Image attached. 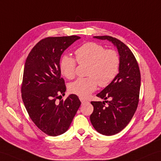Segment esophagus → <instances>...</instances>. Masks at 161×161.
Segmentation results:
<instances>
[{
  "mask_svg": "<svg viewBox=\"0 0 161 161\" xmlns=\"http://www.w3.org/2000/svg\"><path fill=\"white\" fill-rule=\"evenodd\" d=\"M80 99L81 102L82 103H85V102H87V100H86L85 99H83V98H80Z\"/></svg>",
  "mask_w": 161,
  "mask_h": 161,
  "instance_id": "obj_1",
  "label": "esophagus"
}]
</instances>
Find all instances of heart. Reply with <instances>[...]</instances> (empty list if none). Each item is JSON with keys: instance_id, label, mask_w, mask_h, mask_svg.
I'll list each match as a JSON object with an SVG mask.
<instances>
[{"instance_id": "1", "label": "heart", "mask_w": 161, "mask_h": 161, "mask_svg": "<svg viewBox=\"0 0 161 161\" xmlns=\"http://www.w3.org/2000/svg\"><path fill=\"white\" fill-rule=\"evenodd\" d=\"M75 59L64 55L59 62V70L67 79L75 75L77 62L80 64H88L87 76L79 78L69 85V91L81 98H86L97 87H106L112 83L119 71L120 58L117 51L106 49L102 44L89 42L75 51ZM76 60L75 61V59Z\"/></svg>"}]
</instances>
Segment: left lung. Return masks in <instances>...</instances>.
Masks as SVG:
<instances>
[{"mask_svg": "<svg viewBox=\"0 0 161 161\" xmlns=\"http://www.w3.org/2000/svg\"><path fill=\"white\" fill-rule=\"evenodd\" d=\"M94 38L110 41L117 47L120 56L119 73L110 84L97 95L109 100L91 102L94 107L90 117L92 126L99 133L111 136L124 129L135 113L139 101L141 73L132 52L121 41L109 36Z\"/></svg>", "mask_w": 161, "mask_h": 161, "instance_id": "8db88e82", "label": "left lung"}]
</instances>
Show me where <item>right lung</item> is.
I'll use <instances>...</instances> for the list:
<instances>
[{"label":"right lung","instance_id":"1","mask_svg":"<svg viewBox=\"0 0 161 161\" xmlns=\"http://www.w3.org/2000/svg\"><path fill=\"white\" fill-rule=\"evenodd\" d=\"M80 37H48L37 43L26 59L22 99L33 122L49 136H58L68 130L81 102L76 95L65 100L66 85L61 77L59 60L67 48Z\"/></svg>","mask_w":161,"mask_h":161}]
</instances>
